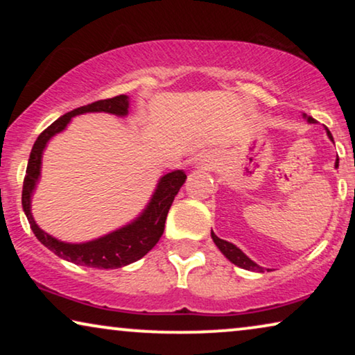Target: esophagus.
I'll return each mask as SVG.
<instances>
[{
  "instance_id": "esophagus-1",
  "label": "esophagus",
  "mask_w": 355,
  "mask_h": 355,
  "mask_svg": "<svg viewBox=\"0 0 355 355\" xmlns=\"http://www.w3.org/2000/svg\"><path fill=\"white\" fill-rule=\"evenodd\" d=\"M200 166L207 168V159H200Z\"/></svg>"
}]
</instances>
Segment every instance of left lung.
<instances>
[{"instance_id": "left-lung-1", "label": "left lung", "mask_w": 355, "mask_h": 355, "mask_svg": "<svg viewBox=\"0 0 355 355\" xmlns=\"http://www.w3.org/2000/svg\"><path fill=\"white\" fill-rule=\"evenodd\" d=\"M307 119H309V123H313V121H315L313 118H310V116ZM327 134H328V137L333 140V135L328 129H327ZM334 166H336V168L339 166V159H336V164H334ZM211 239L216 244L218 249L223 252V255H225L230 261H232L234 265L241 266V268H244V270H250V271H260V273L263 271V268H261L260 265H257L255 261H252L249 257H247L241 249H237V247L234 244H231V242H226V241L220 239V237H218L213 231H211Z\"/></svg>"}]
</instances>
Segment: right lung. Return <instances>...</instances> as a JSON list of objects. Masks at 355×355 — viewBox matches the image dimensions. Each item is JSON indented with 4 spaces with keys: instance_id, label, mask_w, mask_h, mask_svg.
I'll return each mask as SVG.
<instances>
[{
    "instance_id": "right-lung-1",
    "label": "right lung",
    "mask_w": 355,
    "mask_h": 355,
    "mask_svg": "<svg viewBox=\"0 0 355 355\" xmlns=\"http://www.w3.org/2000/svg\"><path fill=\"white\" fill-rule=\"evenodd\" d=\"M129 101L125 95H118L113 98L98 100L94 103L80 106L69 111V113L62 114L58 118L55 123L43 130L38 135L35 144H33L31 158H28L26 178H24L22 186V207L26 211V216L31 225L33 234L43 245L48 247L53 254H56L61 259L67 261H72L76 265L90 266V268H105L113 270L121 268L132 261H137L142 259L145 254L157 245L159 237L163 236L164 231V221H166L168 211L173 205L174 197L178 196L179 189L186 182V174L184 171H173L164 174L159 179L157 191H155L152 200H150L147 210L140 215L137 220L130 225L121 227V230L106 234L100 239L84 242V244H66L46 234L37 226L33 221V216L31 213V197L35 184L40 176V164H42V153L43 148L46 147V142L53 135L61 132L69 123L72 116L82 114V113H96V111H105V113H111L116 116H125L128 114Z\"/></svg>"
}]
</instances>
